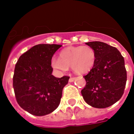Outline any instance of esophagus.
Listing matches in <instances>:
<instances>
[{
    "label": "esophagus",
    "instance_id": "esophagus-1",
    "mask_svg": "<svg viewBox=\"0 0 134 134\" xmlns=\"http://www.w3.org/2000/svg\"><path fill=\"white\" fill-rule=\"evenodd\" d=\"M74 79H75V77H70L69 79V82H72V81H74Z\"/></svg>",
    "mask_w": 134,
    "mask_h": 134
}]
</instances>
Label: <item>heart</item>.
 <instances>
[{"mask_svg": "<svg viewBox=\"0 0 134 134\" xmlns=\"http://www.w3.org/2000/svg\"><path fill=\"white\" fill-rule=\"evenodd\" d=\"M96 63V53L91 47L70 46L60 53V58H53L51 65L54 69L66 71L71 67L76 74H84L93 68Z\"/></svg>", "mask_w": 134, "mask_h": 134, "instance_id": "b5f03b06", "label": "heart"}]
</instances>
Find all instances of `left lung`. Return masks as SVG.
I'll return each instance as SVG.
<instances>
[{
    "label": "left lung",
    "instance_id": "left-lung-1",
    "mask_svg": "<svg viewBox=\"0 0 134 134\" xmlns=\"http://www.w3.org/2000/svg\"><path fill=\"white\" fill-rule=\"evenodd\" d=\"M96 53V63L83 76L86 83L81 90L84 100L96 108L112 105L124 94L126 82L124 59L116 48L100 41L86 43Z\"/></svg>",
    "mask_w": 134,
    "mask_h": 134
}]
</instances>
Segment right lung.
Segmentation results:
<instances>
[{"label": "right lung", "mask_w": 134, "mask_h": 134, "mask_svg": "<svg viewBox=\"0 0 134 134\" xmlns=\"http://www.w3.org/2000/svg\"><path fill=\"white\" fill-rule=\"evenodd\" d=\"M62 46L36 45L20 56L13 75V88L17 103L35 116H43L58 108L63 89L69 76L57 78L52 74L51 60Z\"/></svg>", "instance_id": "1"}]
</instances>
